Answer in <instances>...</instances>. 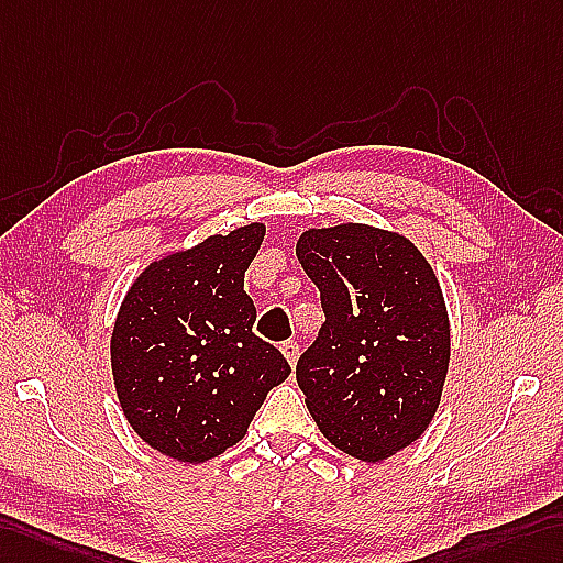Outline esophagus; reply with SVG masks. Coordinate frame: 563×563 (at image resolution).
<instances>
[{"mask_svg": "<svg viewBox=\"0 0 563 563\" xmlns=\"http://www.w3.org/2000/svg\"><path fill=\"white\" fill-rule=\"evenodd\" d=\"M279 349H282V353H284V358L289 361V365L294 367V365H296V361H298V353H300V349H298L296 341H284V344H282Z\"/></svg>", "mask_w": 563, "mask_h": 563, "instance_id": "1", "label": "esophagus"}]
</instances>
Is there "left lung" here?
Segmentation results:
<instances>
[{"instance_id": "1", "label": "left lung", "mask_w": 563, "mask_h": 563, "mask_svg": "<svg viewBox=\"0 0 563 563\" xmlns=\"http://www.w3.org/2000/svg\"><path fill=\"white\" fill-rule=\"evenodd\" d=\"M296 255L320 289L324 324L296 379L320 432L365 463L428 428L449 369L444 296L422 253L367 224L310 229Z\"/></svg>"}]
</instances>
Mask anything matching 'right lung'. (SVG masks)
I'll return each mask as SVG.
<instances>
[{"mask_svg": "<svg viewBox=\"0 0 563 563\" xmlns=\"http://www.w3.org/2000/svg\"><path fill=\"white\" fill-rule=\"evenodd\" d=\"M263 224L172 253L133 282L112 332V373L131 428L181 463L214 459L243 440L257 408L291 367L253 334L243 274Z\"/></svg>", "mask_w": 563, "mask_h": 563, "instance_id": "obj_1", "label": "right lung"}]
</instances>
